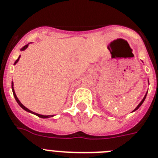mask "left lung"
<instances>
[{"mask_svg":"<svg viewBox=\"0 0 158 158\" xmlns=\"http://www.w3.org/2000/svg\"><path fill=\"white\" fill-rule=\"evenodd\" d=\"M146 95H147V93H146V95H144V99H142V101L140 102V104H138V106H137V107H136V108H135V110H134V111H136V109H138V108H140V105H141V104H143V102H144V99H145V97H146Z\"/></svg>","mask_w":158,"mask_h":158,"instance_id":"obj_1","label":"left lung"}]
</instances>
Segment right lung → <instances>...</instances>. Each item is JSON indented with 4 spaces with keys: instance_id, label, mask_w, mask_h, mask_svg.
<instances>
[{
    "instance_id": "right-lung-1",
    "label": "right lung",
    "mask_w": 158,
    "mask_h": 158,
    "mask_svg": "<svg viewBox=\"0 0 158 158\" xmlns=\"http://www.w3.org/2000/svg\"><path fill=\"white\" fill-rule=\"evenodd\" d=\"M27 46H28V44H27V45H26V46H23V47H22V48L21 49V50H26V49L27 48ZM19 59H20V56H19V58H18V59H17V60L15 61V63H14V64H16V63H18V60H19ZM13 86H14V83H12V90H13V93H14V98H15L16 101L18 102V104H19V105L21 106V107H22V108H23L24 110H26V112H31V113H34V114H35V115H36V116H38V117H41V118H49V117H51V116H43V115H40V114H38V113H34V112H31V111H30V110H29V109H28V108H26V107H25V106H24L23 104H22V103H21V102L19 101V99H18V97H17V95H16V94H15V91H14V87H13Z\"/></svg>"
}]
</instances>
